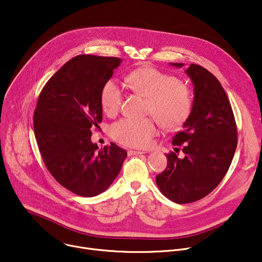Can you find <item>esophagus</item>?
Listing matches in <instances>:
<instances>
[{"label": "esophagus", "instance_id": "obj_1", "mask_svg": "<svg viewBox=\"0 0 262 262\" xmlns=\"http://www.w3.org/2000/svg\"><path fill=\"white\" fill-rule=\"evenodd\" d=\"M127 154H128L129 156H133V155H142V154H144V152H143V150H134V149H129L128 152H127Z\"/></svg>", "mask_w": 262, "mask_h": 262}]
</instances>
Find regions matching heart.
Returning <instances> with one entry per match:
<instances>
[{"label":"heart","instance_id":"b5f03b06","mask_svg":"<svg viewBox=\"0 0 262 262\" xmlns=\"http://www.w3.org/2000/svg\"><path fill=\"white\" fill-rule=\"evenodd\" d=\"M128 88L145 99V112L152 115L159 125L167 130L181 128L192 110V96L189 88L175 76L152 67H141L127 74ZM122 90L113 79L103 85L100 102L103 112L113 116L122 103ZM157 133L153 119H121L110 127L113 138L126 146L145 147Z\"/></svg>","mask_w":262,"mask_h":262}]
</instances>
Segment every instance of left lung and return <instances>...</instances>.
I'll use <instances>...</instances> for the list:
<instances>
[{"instance_id":"obj_1","label":"left lung","mask_w":262,"mask_h":262,"mask_svg":"<svg viewBox=\"0 0 262 262\" xmlns=\"http://www.w3.org/2000/svg\"><path fill=\"white\" fill-rule=\"evenodd\" d=\"M182 68L184 63L171 62ZM194 86L191 114L183 130L172 140L175 152L156 176L161 193L177 204L199 201L221 183L235 155L238 133L227 95L217 78L205 68L191 63L186 70ZM178 147L184 156L178 158Z\"/></svg>"}]
</instances>
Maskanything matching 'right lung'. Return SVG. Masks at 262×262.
Segmentation results:
<instances>
[{"label":"right lung","instance_id":"right-lung-1","mask_svg":"<svg viewBox=\"0 0 262 262\" xmlns=\"http://www.w3.org/2000/svg\"><path fill=\"white\" fill-rule=\"evenodd\" d=\"M121 59L78 55L66 62L41 90L34 132L47 169L62 187L91 198L113 184L127 153L115 143L91 142L103 112L100 94Z\"/></svg>","mask_w":262,"mask_h":262}]
</instances>
